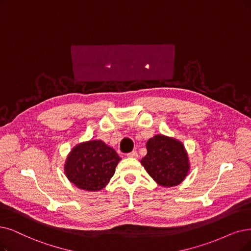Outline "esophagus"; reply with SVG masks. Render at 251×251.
Here are the masks:
<instances>
[{
  "instance_id": "esophagus-1",
  "label": "esophagus",
  "mask_w": 251,
  "mask_h": 251,
  "mask_svg": "<svg viewBox=\"0 0 251 251\" xmlns=\"http://www.w3.org/2000/svg\"><path fill=\"white\" fill-rule=\"evenodd\" d=\"M128 157H134V158H137L138 157V152L136 151V150H133L132 152H129L126 154Z\"/></svg>"
}]
</instances>
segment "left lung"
I'll list each match as a JSON object with an SVG mask.
<instances>
[{"instance_id": "obj_1", "label": "left lung", "mask_w": 251, "mask_h": 251, "mask_svg": "<svg viewBox=\"0 0 251 251\" xmlns=\"http://www.w3.org/2000/svg\"><path fill=\"white\" fill-rule=\"evenodd\" d=\"M147 154L141 164L154 181L165 187L181 183L188 173V156L183 144L176 139L155 135L147 143Z\"/></svg>"}]
</instances>
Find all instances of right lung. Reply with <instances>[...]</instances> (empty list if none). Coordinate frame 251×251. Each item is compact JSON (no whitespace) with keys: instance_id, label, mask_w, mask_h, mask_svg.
<instances>
[{"instance_id":"add662e5","label":"right lung","mask_w":251,"mask_h":251,"mask_svg":"<svg viewBox=\"0 0 251 251\" xmlns=\"http://www.w3.org/2000/svg\"><path fill=\"white\" fill-rule=\"evenodd\" d=\"M120 159L115 150L101 140L84 142L70 152L65 165L66 176L78 188L96 192L107 185Z\"/></svg>"}]
</instances>
